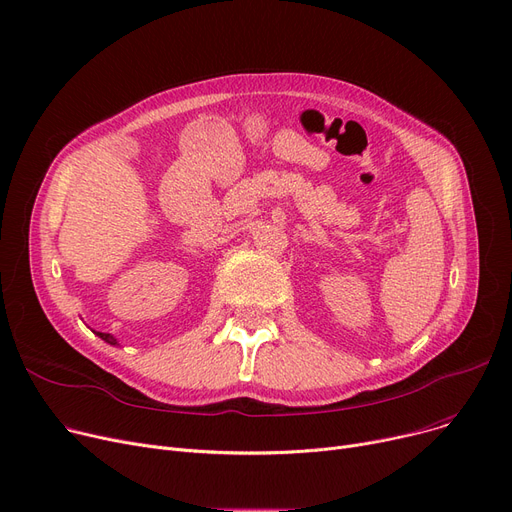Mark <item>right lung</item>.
<instances>
[{"label": "right lung", "instance_id": "1", "mask_svg": "<svg viewBox=\"0 0 512 512\" xmlns=\"http://www.w3.org/2000/svg\"><path fill=\"white\" fill-rule=\"evenodd\" d=\"M97 336L101 338V340H105L107 344H112V346H116L118 344V340L112 336V334H105V332H97Z\"/></svg>", "mask_w": 512, "mask_h": 512}]
</instances>
